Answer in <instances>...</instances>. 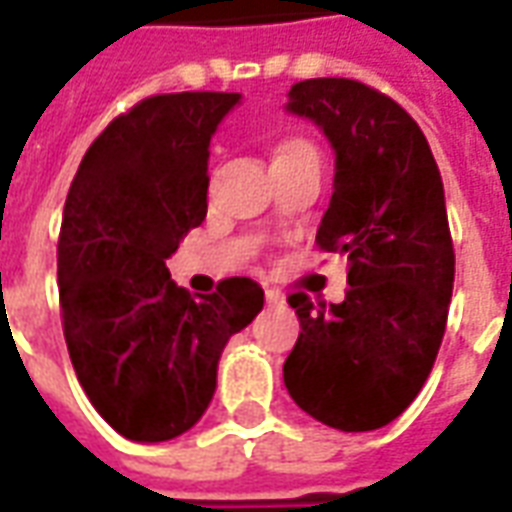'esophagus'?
Masks as SVG:
<instances>
[{
	"instance_id": "obj_1",
	"label": "esophagus",
	"mask_w": 512,
	"mask_h": 512,
	"mask_svg": "<svg viewBox=\"0 0 512 512\" xmlns=\"http://www.w3.org/2000/svg\"><path fill=\"white\" fill-rule=\"evenodd\" d=\"M266 304H268V307H282V304H285V296H282L277 288H268L266 290Z\"/></svg>"
}]
</instances>
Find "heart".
Masks as SVG:
<instances>
[{
    "label": "heart",
    "mask_w": 512,
    "mask_h": 512,
    "mask_svg": "<svg viewBox=\"0 0 512 512\" xmlns=\"http://www.w3.org/2000/svg\"><path fill=\"white\" fill-rule=\"evenodd\" d=\"M304 150H312V147L304 145V142H285V145H282L277 150V156H290V153H304Z\"/></svg>",
    "instance_id": "b5f03b06"
}]
</instances>
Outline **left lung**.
<instances>
[{"instance_id":"obj_1","label":"left lung","mask_w":512,"mask_h":512,"mask_svg":"<svg viewBox=\"0 0 512 512\" xmlns=\"http://www.w3.org/2000/svg\"><path fill=\"white\" fill-rule=\"evenodd\" d=\"M285 112L321 128L334 191L315 241L348 257L340 304L290 296L301 334L282 367L301 411L345 433L397 419L428 381L455 279L436 158L403 106L354 79L290 87Z\"/></svg>"}]
</instances>
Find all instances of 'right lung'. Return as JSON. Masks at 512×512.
Segmentation results:
<instances>
[{
	"mask_svg": "<svg viewBox=\"0 0 512 512\" xmlns=\"http://www.w3.org/2000/svg\"><path fill=\"white\" fill-rule=\"evenodd\" d=\"M241 93L153 95L84 153L62 211L57 282L65 343L95 411L131 441L194 428L227 340L263 310L246 277L191 299L167 260L208 213L211 136Z\"/></svg>",
	"mask_w": 512,
	"mask_h": 512,
	"instance_id": "right-lung-1",
	"label": "right lung"
}]
</instances>
